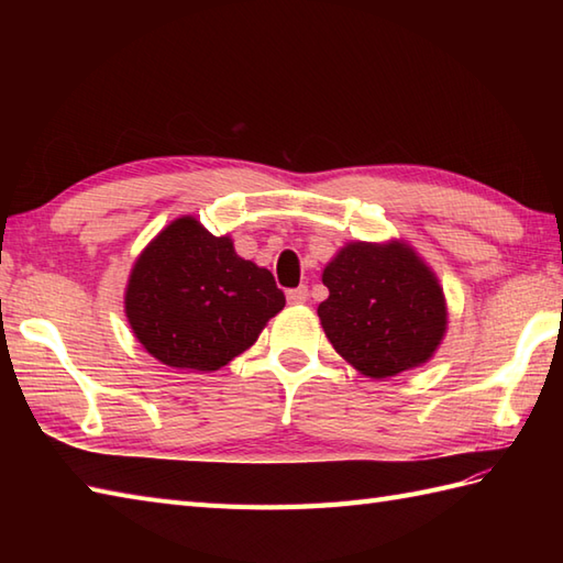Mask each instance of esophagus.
<instances>
[{"instance_id": "1", "label": "esophagus", "mask_w": 563, "mask_h": 563, "mask_svg": "<svg viewBox=\"0 0 563 563\" xmlns=\"http://www.w3.org/2000/svg\"><path fill=\"white\" fill-rule=\"evenodd\" d=\"M309 300V292L307 288H295V290H288V302L290 305H305Z\"/></svg>"}]
</instances>
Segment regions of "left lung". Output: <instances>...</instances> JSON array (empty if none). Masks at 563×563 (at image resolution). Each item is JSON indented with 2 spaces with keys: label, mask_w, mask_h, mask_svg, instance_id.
Listing matches in <instances>:
<instances>
[{
  "label": "left lung",
  "mask_w": 563,
  "mask_h": 563,
  "mask_svg": "<svg viewBox=\"0 0 563 563\" xmlns=\"http://www.w3.org/2000/svg\"><path fill=\"white\" fill-rule=\"evenodd\" d=\"M321 283L317 314L333 349L357 373L387 379L426 365L448 331L445 292L433 268L404 239L349 242Z\"/></svg>",
  "instance_id": "1"
}]
</instances>
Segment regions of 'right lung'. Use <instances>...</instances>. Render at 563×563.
I'll use <instances>...</instances> for the list:
<instances>
[{"instance_id": "right-lung-1", "label": "right lung", "mask_w": 563, "mask_h": 563, "mask_svg": "<svg viewBox=\"0 0 563 563\" xmlns=\"http://www.w3.org/2000/svg\"><path fill=\"white\" fill-rule=\"evenodd\" d=\"M283 307L271 271L239 256L230 234H210L194 214L142 249L125 285V317L142 349L194 373L242 355Z\"/></svg>"}]
</instances>
